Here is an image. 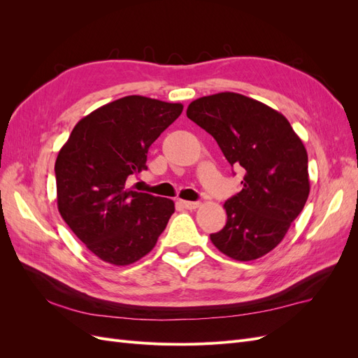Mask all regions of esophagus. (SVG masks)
Returning <instances> with one entry per match:
<instances>
[{
  "mask_svg": "<svg viewBox=\"0 0 358 358\" xmlns=\"http://www.w3.org/2000/svg\"><path fill=\"white\" fill-rule=\"evenodd\" d=\"M180 204L183 206L185 209H189V210H194L200 208V203L199 201H180Z\"/></svg>",
  "mask_w": 358,
  "mask_h": 358,
  "instance_id": "1",
  "label": "esophagus"
}]
</instances>
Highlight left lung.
I'll return each instance as SVG.
<instances>
[{"mask_svg":"<svg viewBox=\"0 0 358 358\" xmlns=\"http://www.w3.org/2000/svg\"><path fill=\"white\" fill-rule=\"evenodd\" d=\"M187 116L206 129L231 166L242 167V191L224 203L227 224L212 243L237 262L275 249L309 196L308 152L288 119L236 92L194 100Z\"/></svg>","mask_w":358,"mask_h":358,"instance_id":"obj_1","label":"left lung"}]
</instances>
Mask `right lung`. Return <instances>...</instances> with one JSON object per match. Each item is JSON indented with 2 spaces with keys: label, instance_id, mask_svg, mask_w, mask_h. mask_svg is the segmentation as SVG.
Here are the masks:
<instances>
[{
  "label": "right lung",
  "instance_id": "add662e5",
  "mask_svg": "<svg viewBox=\"0 0 358 358\" xmlns=\"http://www.w3.org/2000/svg\"><path fill=\"white\" fill-rule=\"evenodd\" d=\"M180 103L128 95L82 117L55 162L62 220L90 251L128 266L152 251L175 203L127 188L148 149L179 117Z\"/></svg>",
  "mask_w": 358,
  "mask_h": 358
}]
</instances>
